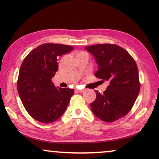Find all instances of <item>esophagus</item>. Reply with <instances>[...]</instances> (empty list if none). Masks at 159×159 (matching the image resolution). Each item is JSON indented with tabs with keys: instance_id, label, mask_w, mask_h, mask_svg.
Instances as JSON below:
<instances>
[{
	"instance_id": "esophagus-1",
	"label": "esophagus",
	"mask_w": 159,
	"mask_h": 159,
	"mask_svg": "<svg viewBox=\"0 0 159 159\" xmlns=\"http://www.w3.org/2000/svg\"><path fill=\"white\" fill-rule=\"evenodd\" d=\"M75 91H76V92H79V93H82V92H84V89H75Z\"/></svg>"
}]
</instances>
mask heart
<instances>
[{
    "label": "heart",
    "instance_id": "obj_1",
    "mask_svg": "<svg viewBox=\"0 0 159 159\" xmlns=\"http://www.w3.org/2000/svg\"><path fill=\"white\" fill-rule=\"evenodd\" d=\"M85 53H86V52H85Z\"/></svg>",
    "mask_w": 159,
    "mask_h": 159
}]
</instances>
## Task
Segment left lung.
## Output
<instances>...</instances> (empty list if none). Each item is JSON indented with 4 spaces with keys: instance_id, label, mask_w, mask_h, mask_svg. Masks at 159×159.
<instances>
[{
    "instance_id": "8db88e82",
    "label": "left lung",
    "mask_w": 159,
    "mask_h": 159,
    "mask_svg": "<svg viewBox=\"0 0 159 159\" xmlns=\"http://www.w3.org/2000/svg\"><path fill=\"white\" fill-rule=\"evenodd\" d=\"M94 56L99 69L95 76L109 80V85L91 104L96 117L106 122L121 119L133 108L140 92V83L137 64L124 48L114 44L86 47Z\"/></svg>"
}]
</instances>
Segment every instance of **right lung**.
Returning <instances> with one entry per match:
<instances>
[{"label": "right lung", "mask_w": 159, "mask_h": 159, "mask_svg": "<svg viewBox=\"0 0 159 159\" xmlns=\"http://www.w3.org/2000/svg\"><path fill=\"white\" fill-rule=\"evenodd\" d=\"M72 46L45 43L32 50L22 62L17 80L18 93L31 117L50 123L61 117L74 93L72 89L56 88L52 82L58 69V56Z\"/></svg>", "instance_id": "obj_1"}]
</instances>
